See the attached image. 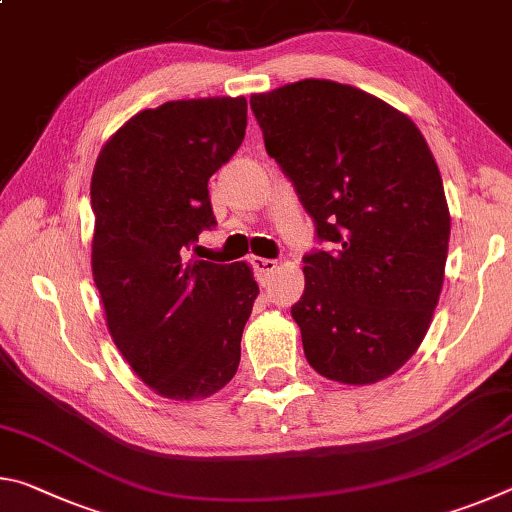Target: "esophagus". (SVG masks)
I'll return each mask as SVG.
<instances>
[{
	"mask_svg": "<svg viewBox=\"0 0 512 512\" xmlns=\"http://www.w3.org/2000/svg\"><path fill=\"white\" fill-rule=\"evenodd\" d=\"M250 264H253V268L259 275V280L262 282H268V277H271L275 271H277V262L275 259H266V257H253L250 259Z\"/></svg>",
	"mask_w": 512,
	"mask_h": 512,
	"instance_id": "obj_1",
	"label": "esophagus"
}]
</instances>
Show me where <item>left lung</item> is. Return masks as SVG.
I'll list each match as a JSON object with an SVG mask.
<instances>
[{
  "label": "left lung",
  "instance_id": "8db88e82",
  "mask_svg": "<svg viewBox=\"0 0 512 512\" xmlns=\"http://www.w3.org/2000/svg\"><path fill=\"white\" fill-rule=\"evenodd\" d=\"M266 153L316 228L291 307L309 366L375 384L418 350L443 289L449 210L413 121L352 85L307 79L253 94Z\"/></svg>",
  "mask_w": 512,
  "mask_h": 512
}]
</instances>
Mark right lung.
Here are the masks:
<instances>
[{
    "label": "right lung",
    "instance_id": "obj_1",
    "mask_svg": "<svg viewBox=\"0 0 512 512\" xmlns=\"http://www.w3.org/2000/svg\"><path fill=\"white\" fill-rule=\"evenodd\" d=\"M244 97L137 112L92 173V273L112 341L144 384L198 400L235 377L259 293L244 262L187 259L216 228L207 180L244 142Z\"/></svg>",
    "mask_w": 512,
    "mask_h": 512
}]
</instances>
